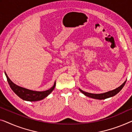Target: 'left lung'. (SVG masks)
<instances>
[{
	"label": "left lung",
	"instance_id": "8db88e82",
	"mask_svg": "<svg viewBox=\"0 0 132 132\" xmlns=\"http://www.w3.org/2000/svg\"><path fill=\"white\" fill-rule=\"evenodd\" d=\"M126 80H126L122 85H121L118 88H116L115 89H113L112 90V91H110L109 92H105V93H103V94H92V93H89V92H86L82 91V90L80 89V88H79V91L81 92L82 94H84V95L86 96V97L94 98V99H97V100H105L106 98L113 97V96L116 95V94L119 93V92L122 89L123 86H125L126 82Z\"/></svg>",
	"mask_w": 132,
	"mask_h": 132
}]
</instances>
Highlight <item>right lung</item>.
Segmentation results:
<instances>
[{
	"instance_id": "obj_1",
	"label": "right lung",
	"mask_w": 132,
	"mask_h": 132,
	"mask_svg": "<svg viewBox=\"0 0 132 132\" xmlns=\"http://www.w3.org/2000/svg\"><path fill=\"white\" fill-rule=\"evenodd\" d=\"M5 75L6 76L7 80L9 84L10 87L12 91L18 96L19 98L25 101H40L41 100H43L44 98L47 97L51 92H52L54 89L55 86H56V81L54 82V85L52 88L48 90L44 91H35L32 90L28 89L26 88L21 87L18 85H16L9 78L8 76L6 73L5 72Z\"/></svg>"
}]
</instances>
